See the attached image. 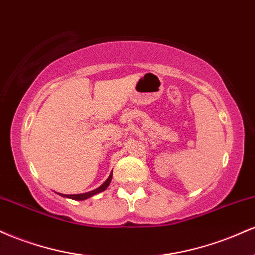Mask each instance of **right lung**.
I'll list each match as a JSON object with an SVG mask.
<instances>
[{
	"mask_svg": "<svg viewBox=\"0 0 255 255\" xmlns=\"http://www.w3.org/2000/svg\"><path fill=\"white\" fill-rule=\"evenodd\" d=\"M111 177H113V171H111V174L109 175V177L107 178V181H105V182L102 184V186H99L98 188L93 189V191H91V192L83 193V194H71V195H68V194H60V193H58V194L62 195V197H64V198L73 199V200H85V199L92 197V195L97 194V193H101V192L105 191V189L108 188V186H109L110 182H111Z\"/></svg>",
	"mask_w": 255,
	"mask_h": 255,
	"instance_id": "obj_1",
	"label": "right lung"
}]
</instances>
